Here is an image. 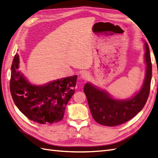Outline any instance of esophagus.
<instances>
[{
	"label": "esophagus",
	"mask_w": 158,
	"mask_h": 158,
	"mask_svg": "<svg viewBox=\"0 0 158 158\" xmlns=\"http://www.w3.org/2000/svg\"><path fill=\"white\" fill-rule=\"evenodd\" d=\"M89 74L87 72H84L82 74H81V78L83 79V80H86L87 78H89Z\"/></svg>",
	"instance_id": "esophagus-1"
}]
</instances>
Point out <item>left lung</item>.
<instances>
[{
  "label": "left lung",
  "mask_w": 158,
  "mask_h": 158,
  "mask_svg": "<svg viewBox=\"0 0 158 158\" xmlns=\"http://www.w3.org/2000/svg\"><path fill=\"white\" fill-rule=\"evenodd\" d=\"M145 61L146 72L141 89L135 95L126 100L112 98L106 91L94 87L89 83L84 85V93L94 120L100 125L114 127L131 120L144 107L148 98L152 79V62L150 49L146 42Z\"/></svg>",
  "instance_id": "1"
}]
</instances>
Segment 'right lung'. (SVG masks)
I'll return each mask as SVG.
<instances>
[{
    "label": "right lung",
    "mask_w": 158,
    "mask_h": 158,
    "mask_svg": "<svg viewBox=\"0 0 158 158\" xmlns=\"http://www.w3.org/2000/svg\"><path fill=\"white\" fill-rule=\"evenodd\" d=\"M18 69L19 55L16 54L11 66L10 89L18 109L31 121L43 125L61 121L74 93L77 76L35 85L28 82Z\"/></svg>",
    "instance_id": "1"
}]
</instances>
